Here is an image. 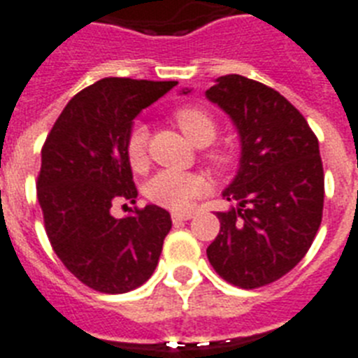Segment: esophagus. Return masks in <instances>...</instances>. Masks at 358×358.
<instances>
[{
    "mask_svg": "<svg viewBox=\"0 0 358 358\" xmlns=\"http://www.w3.org/2000/svg\"><path fill=\"white\" fill-rule=\"evenodd\" d=\"M194 217L192 212H173L172 214V221L173 223H181V221H188Z\"/></svg>",
    "mask_w": 358,
    "mask_h": 358,
    "instance_id": "obj_1",
    "label": "esophagus"
}]
</instances>
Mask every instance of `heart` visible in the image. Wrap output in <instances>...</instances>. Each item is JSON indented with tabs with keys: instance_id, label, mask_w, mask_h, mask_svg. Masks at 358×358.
Returning <instances> with one entry per match:
<instances>
[{
	"instance_id": "b5f03b06",
	"label": "heart",
	"mask_w": 358,
	"mask_h": 358,
	"mask_svg": "<svg viewBox=\"0 0 358 358\" xmlns=\"http://www.w3.org/2000/svg\"><path fill=\"white\" fill-rule=\"evenodd\" d=\"M176 124L185 137L196 146H206L215 138V120L201 108H181L176 113ZM148 133L144 126H133L126 138V159L133 172H143L148 166L146 152ZM210 161L215 168H227L230 155L227 152H212ZM208 190V182L203 176L179 170H161L148 179L144 194L152 203L172 210H186L188 206Z\"/></svg>"
}]
</instances>
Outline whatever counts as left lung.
Wrapping results in <instances>:
<instances>
[{"label": "left lung", "mask_w": 358, "mask_h": 358, "mask_svg": "<svg viewBox=\"0 0 358 358\" xmlns=\"http://www.w3.org/2000/svg\"><path fill=\"white\" fill-rule=\"evenodd\" d=\"M205 96L229 115L241 144L238 173L223 190L236 206L217 212L220 234L206 256L227 282L262 287L287 274L318 232L324 208L318 138L285 96L256 80L220 76Z\"/></svg>", "instance_id": "1"}]
</instances>
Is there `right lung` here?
Segmentation results:
<instances>
[{"mask_svg":"<svg viewBox=\"0 0 358 358\" xmlns=\"http://www.w3.org/2000/svg\"><path fill=\"white\" fill-rule=\"evenodd\" d=\"M177 82L102 78L67 102L41 150L38 203L56 256L94 291L143 285L159 264L172 217L157 205L117 220L111 206L135 201L126 159L133 119Z\"/></svg>","mask_w":358,"mask_h":358,"instance_id":"add662e5","label":"right lung"}]
</instances>
